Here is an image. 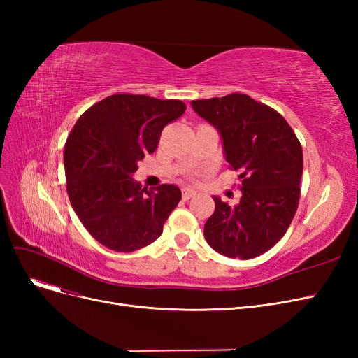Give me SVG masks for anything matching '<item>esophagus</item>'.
Segmentation results:
<instances>
[{
  "label": "esophagus",
  "mask_w": 358,
  "mask_h": 358,
  "mask_svg": "<svg viewBox=\"0 0 358 358\" xmlns=\"http://www.w3.org/2000/svg\"><path fill=\"white\" fill-rule=\"evenodd\" d=\"M196 189H192V188H189V187H185L182 189V197H183V200H189L191 197H194L196 196Z\"/></svg>",
  "instance_id": "esophagus-1"
}]
</instances>
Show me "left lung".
Instances as JSON below:
<instances>
[{
  "label": "left lung",
  "instance_id": "left-lung-1",
  "mask_svg": "<svg viewBox=\"0 0 358 358\" xmlns=\"http://www.w3.org/2000/svg\"><path fill=\"white\" fill-rule=\"evenodd\" d=\"M191 106L218 129L224 157L242 179L236 206L213 197L206 242L230 258L262 255L282 239L296 215L303 173L300 142L282 116L249 95L230 94Z\"/></svg>",
  "mask_w": 358,
  "mask_h": 358
}]
</instances>
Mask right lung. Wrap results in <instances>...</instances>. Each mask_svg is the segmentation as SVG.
<instances>
[{
	"instance_id": "add662e5",
	"label": "right lung",
	"mask_w": 358,
	"mask_h": 358,
	"mask_svg": "<svg viewBox=\"0 0 358 358\" xmlns=\"http://www.w3.org/2000/svg\"><path fill=\"white\" fill-rule=\"evenodd\" d=\"M187 110L180 100L116 94L90 107L64 150L67 192L95 241L117 252L155 242L182 199L176 185L142 188L137 162L155 152L161 131Z\"/></svg>"
}]
</instances>
